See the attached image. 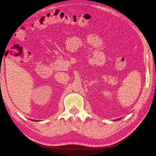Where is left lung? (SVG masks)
Returning a JSON list of instances; mask_svg holds the SVG:
<instances>
[{
	"label": "left lung",
	"mask_w": 156,
	"mask_h": 156,
	"mask_svg": "<svg viewBox=\"0 0 156 156\" xmlns=\"http://www.w3.org/2000/svg\"><path fill=\"white\" fill-rule=\"evenodd\" d=\"M119 119H121V118H119V119H117V120H119ZM117 120H115V121H117ZM115 121V120H114Z\"/></svg>",
	"instance_id": "1"
}]
</instances>
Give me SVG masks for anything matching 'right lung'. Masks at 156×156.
<instances>
[{
	"label": "right lung",
	"instance_id": "obj_1",
	"mask_svg": "<svg viewBox=\"0 0 156 156\" xmlns=\"http://www.w3.org/2000/svg\"><path fill=\"white\" fill-rule=\"evenodd\" d=\"M30 120H32V121H34V120H33V119H30ZM34 122H35V121H34ZM36 122H39V120H37Z\"/></svg>",
	"mask_w": 156,
	"mask_h": 156
}]
</instances>
